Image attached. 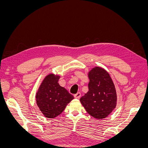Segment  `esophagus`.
Returning <instances> with one entry per match:
<instances>
[{
    "instance_id": "34e87169",
    "label": "esophagus",
    "mask_w": 148,
    "mask_h": 148,
    "mask_svg": "<svg viewBox=\"0 0 148 148\" xmlns=\"http://www.w3.org/2000/svg\"><path fill=\"white\" fill-rule=\"evenodd\" d=\"M74 97L76 98V99H79V98L81 97V93L80 92H77V94H75L74 95Z\"/></svg>"
}]
</instances>
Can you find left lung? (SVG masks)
Here are the masks:
<instances>
[{"label": "left lung", "mask_w": 148, "mask_h": 148, "mask_svg": "<svg viewBox=\"0 0 148 148\" xmlns=\"http://www.w3.org/2000/svg\"><path fill=\"white\" fill-rule=\"evenodd\" d=\"M88 92L80 98L87 112L97 119L109 115L117 104V94L109 74L100 67L89 72Z\"/></svg>", "instance_id": "8db88e82"}]
</instances>
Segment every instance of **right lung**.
I'll return each mask as SVG.
<instances>
[{
    "label": "right lung",
    "mask_w": 148,
    "mask_h": 148,
    "mask_svg": "<svg viewBox=\"0 0 148 148\" xmlns=\"http://www.w3.org/2000/svg\"><path fill=\"white\" fill-rule=\"evenodd\" d=\"M59 76L53 74L44 78L36 94V103L47 118H55L63 112L73 96L58 83Z\"/></svg>",
    "instance_id": "add662e5"
}]
</instances>
